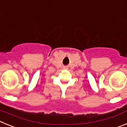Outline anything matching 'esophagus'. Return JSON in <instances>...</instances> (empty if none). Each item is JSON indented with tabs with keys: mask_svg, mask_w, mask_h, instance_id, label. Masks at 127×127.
<instances>
[{
	"mask_svg": "<svg viewBox=\"0 0 127 127\" xmlns=\"http://www.w3.org/2000/svg\"><path fill=\"white\" fill-rule=\"evenodd\" d=\"M64 69H66V68H64Z\"/></svg>",
	"mask_w": 127,
	"mask_h": 127,
	"instance_id": "34e87169",
	"label": "esophagus"
}]
</instances>
